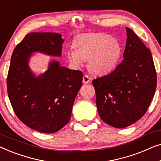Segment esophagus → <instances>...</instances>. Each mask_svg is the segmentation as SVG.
Listing matches in <instances>:
<instances>
[{
    "mask_svg": "<svg viewBox=\"0 0 161 161\" xmlns=\"http://www.w3.org/2000/svg\"><path fill=\"white\" fill-rule=\"evenodd\" d=\"M90 81H91V78H90L89 76L86 75H83V83H89Z\"/></svg>",
    "mask_w": 161,
    "mask_h": 161,
    "instance_id": "34e87169",
    "label": "esophagus"
}]
</instances>
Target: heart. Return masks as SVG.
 <instances>
[{
	"mask_svg": "<svg viewBox=\"0 0 161 161\" xmlns=\"http://www.w3.org/2000/svg\"><path fill=\"white\" fill-rule=\"evenodd\" d=\"M73 47L65 51L69 62L79 67L88 59L89 69L98 75L112 71L122 53V47L117 39L104 33L81 35L74 42Z\"/></svg>",
	"mask_w": 161,
	"mask_h": 161,
	"instance_id": "heart-1",
	"label": "heart"
}]
</instances>
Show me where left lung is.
Masks as SVG:
<instances>
[{"label": "left lung", "instance_id": "left-lung-1", "mask_svg": "<svg viewBox=\"0 0 161 161\" xmlns=\"http://www.w3.org/2000/svg\"><path fill=\"white\" fill-rule=\"evenodd\" d=\"M126 31L123 61L111 73L92 80L99 115L116 128L128 127L144 115L157 86L150 50L133 30Z\"/></svg>", "mask_w": 161, "mask_h": 161}]
</instances>
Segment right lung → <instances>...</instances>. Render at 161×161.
<instances>
[{"mask_svg":"<svg viewBox=\"0 0 161 161\" xmlns=\"http://www.w3.org/2000/svg\"><path fill=\"white\" fill-rule=\"evenodd\" d=\"M64 39L57 33H30L14 48L7 76L8 95L15 114L33 130L53 133L69 122L83 73L58 61L36 76L28 61L33 53L60 57Z\"/></svg>","mask_w":161,"mask_h":161,"instance_id":"add662e5","label":"right lung"}]
</instances>
